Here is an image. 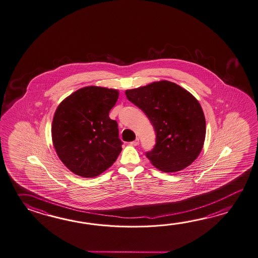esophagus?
<instances>
[{"label":"esophagus","instance_id":"obj_1","mask_svg":"<svg viewBox=\"0 0 258 258\" xmlns=\"http://www.w3.org/2000/svg\"><path fill=\"white\" fill-rule=\"evenodd\" d=\"M139 143H140V140L136 139L134 142H131V145H132V146H138Z\"/></svg>","mask_w":258,"mask_h":258}]
</instances>
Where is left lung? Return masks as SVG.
<instances>
[{"label": "left lung", "instance_id": "8db88e82", "mask_svg": "<svg viewBox=\"0 0 258 258\" xmlns=\"http://www.w3.org/2000/svg\"><path fill=\"white\" fill-rule=\"evenodd\" d=\"M125 93L154 126L156 144L146 153L153 166L164 173L189 166L201 153L206 136L204 112L194 95L169 81L153 82Z\"/></svg>", "mask_w": 258, "mask_h": 258}]
</instances>
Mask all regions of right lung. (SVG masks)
<instances>
[{"mask_svg": "<svg viewBox=\"0 0 258 258\" xmlns=\"http://www.w3.org/2000/svg\"><path fill=\"white\" fill-rule=\"evenodd\" d=\"M118 95V90L86 86L67 96L55 111L53 146L59 160L76 175H99L122 151L117 123L108 116Z\"/></svg>", "mask_w": 258, "mask_h": 258, "instance_id": "right-lung-1", "label": "right lung"}]
</instances>
